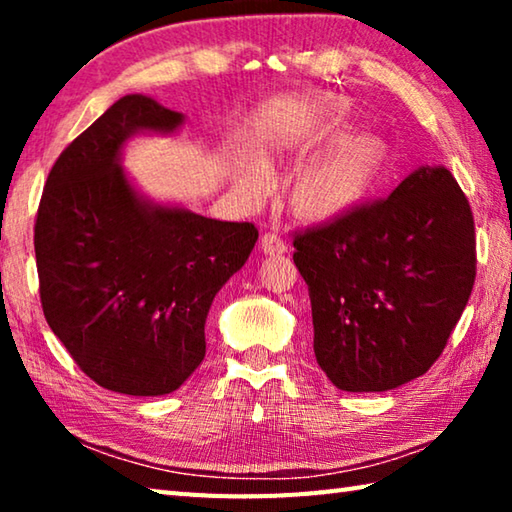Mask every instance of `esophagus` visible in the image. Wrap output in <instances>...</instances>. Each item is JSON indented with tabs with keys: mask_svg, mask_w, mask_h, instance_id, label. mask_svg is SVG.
Listing matches in <instances>:
<instances>
[{
	"mask_svg": "<svg viewBox=\"0 0 512 512\" xmlns=\"http://www.w3.org/2000/svg\"><path fill=\"white\" fill-rule=\"evenodd\" d=\"M259 248H262L264 255H284L287 253V244L277 237V235H271V232H266V235L262 237V241H259Z\"/></svg>",
	"mask_w": 512,
	"mask_h": 512,
	"instance_id": "esophagus-1",
	"label": "esophagus"
}]
</instances>
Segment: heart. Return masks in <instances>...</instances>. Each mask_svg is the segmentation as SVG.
<instances>
[{
    "label": "heart",
    "mask_w": 512,
    "mask_h": 512,
    "mask_svg": "<svg viewBox=\"0 0 512 512\" xmlns=\"http://www.w3.org/2000/svg\"><path fill=\"white\" fill-rule=\"evenodd\" d=\"M388 162V146L377 135L345 137L302 169L291 185V207L311 223L341 221L368 201ZM241 192L259 198L271 187L273 171L257 151L235 164Z\"/></svg>",
    "instance_id": "obj_1"
}]
</instances>
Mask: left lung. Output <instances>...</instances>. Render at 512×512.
Segmentation results:
<instances>
[{
  "instance_id": "obj_1",
  "label": "left lung",
  "mask_w": 512,
  "mask_h": 512,
  "mask_svg": "<svg viewBox=\"0 0 512 512\" xmlns=\"http://www.w3.org/2000/svg\"><path fill=\"white\" fill-rule=\"evenodd\" d=\"M314 354L336 388L384 393L424 375L470 300V203L449 169L418 167L386 201L293 239Z\"/></svg>"
}]
</instances>
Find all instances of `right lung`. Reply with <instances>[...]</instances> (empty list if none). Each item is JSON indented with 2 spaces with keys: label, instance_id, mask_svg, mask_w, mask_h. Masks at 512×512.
I'll use <instances>...</instances> for the list:
<instances>
[{
  "label": "right lung",
  "instance_id": "1",
  "mask_svg": "<svg viewBox=\"0 0 512 512\" xmlns=\"http://www.w3.org/2000/svg\"><path fill=\"white\" fill-rule=\"evenodd\" d=\"M183 124V112L126 94L60 153L38 207L42 311L85 375L115 393L167 395L192 377L212 300L257 241L253 223L155 201L124 169L133 137Z\"/></svg>",
  "mask_w": 512,
  "mask_h": 512
}]
</instances>
